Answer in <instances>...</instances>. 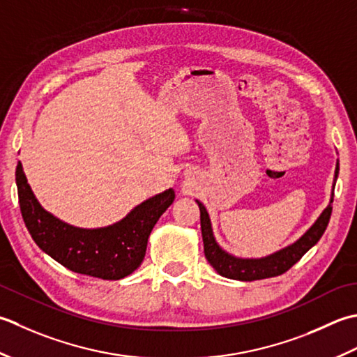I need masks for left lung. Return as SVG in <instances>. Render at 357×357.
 I'll use <instances>...</instances> for the list:
<instances>
[{
	"instance_id": "left-lung-1",
	"label": "left lung",
	"mask_w": 357,
	"mask_h": 357,
	"mask_svg": "<svg viewBox=\"0 0 357 357\" xmlns=\"http://www.w3.org/2000/svg\"><path fill=\"white\" fill-rule=\"evenodd\" d=\"M337 174H339V168H336V178H337ZM197 203L200 208V225H202V237H203V248H205V257L208 259L209 264L213 265L214 270L220 275H223V278L234 279V280H245V282L275 278V275L287 273L291 266L302 259L303 254L307 252L311 246H314L319 242V238L322 237L326 227H328L331 211H333V206H331L333 199H331L330 205L326 206V209L317 219V222L312 225V227L305 232V234L297 240L296 243L288 246V248L275 254H271V256L264 257V259H237L234 256H231V254L225 252L220 246L215 243L206 208L203 206L200 202Z\"/></svg>"
}]
</instances>
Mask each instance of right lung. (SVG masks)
<instances>
[{"label": "right lung", "mask_w": 357, "mask_h": 357, "mask_svg": "<svg viewBox=\"0 0 357 357\" xmlns=\"http://www.w3.org/2000/svg\"><path fill=\"white\" fill-rule=\"evenodd\" d=\"M15 177L21 215L33 242L68 270L103 280L123 279L140 266L152 228L176 199V192L168 189L143 202L112 227L79 229L40 206L20 162Z\"/></svg>", "instance_id": "1"}]
</instances>
